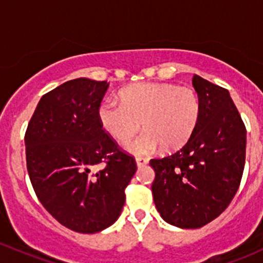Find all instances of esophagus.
<instances>
[{
	"instance_id": "1",
	"label": "esophagus",
	"mask_w": 263,
	"mask_h": 263,
	"mask_svg": "<svg viewBox=\"0 0 263 263\" xmlns=\"http://www.w3.org/2000/svg\"><path fill=\"white\" fill-rule=\"evenodd\" d=\"M136 164L139 167L145 166V165L148 164V159H146V157H136Z\"/></svg>"
}]
</instances>
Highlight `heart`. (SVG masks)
Here are the masks:
<instances>
[{
	"label": "heart",
	"mask_w": 263,
	"mask_h": 263,
	"mask_svg": "<svg viewBox=\"0 0 263 263\" xmlns=\"http://www.w3.org/2000/svg\"><path fill=\"white\" fill-rule=\"evenodd\" d=\"M120 104L104 101L98 107L102 128L117 142H128L141 124L145 131L127 145L136 155H147L162 146L181 148L200 117V101L193 88L174 83H135L118 93Z\"/></svg>",
	"instance_id": "1"
}]
</instances>
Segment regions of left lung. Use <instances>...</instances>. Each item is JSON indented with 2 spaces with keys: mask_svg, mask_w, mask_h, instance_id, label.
Returning a JSON list of instances; mask_svg holds the SVG:
<instances>
[{
  "mask_svg": "<svg viewBox=\"0 0 263 263\" xmlns=\"http://www.w3.org/2000/svg\"><path fill=\"white\" fill-rule=\"evenodd\" d=\"M200 117L189 141L150 160L153 197L170 224L200 228L226 211L238 190L246 161V126L226 88L194 76Z\"/></svg>",
  "mask_w": 263,
  "mask_h": 263,
  "instance_id": "left-lung-1",
  "label": "left lung"
}]
</instances>
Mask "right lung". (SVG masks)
Wrapping results in <instances>:
<instances>
[{"mask_svg":"<svg viewBox=\"0 0 263 263\" xmlns=\"http://www.w3.org/2000/svg\"><path fill=\"white\" fill-rule=\"evenodd\" d=\"M108 85L88 78L63 83L41 97L25 134L35 194L60 224L79 233L117 220L137 170L98 121Z\"/></svg>","mask_w":263,"mask_h":263,"instance_id":"right-lung-1","label":"right lung"}]
</instances>
